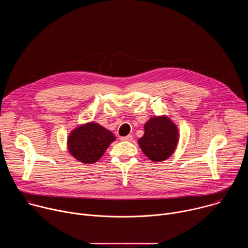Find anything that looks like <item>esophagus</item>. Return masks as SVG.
I'll return each mask as SVG.
<instances>
[{"instance_id":"34e87169","label":"esophagus","mask_w":248,"mask_h":248,"mask_svg":"<svg viewBox=\"0 0 248 248\" xmlns=\"http://www.w3.org/2000/svg\"><path fill=\"white\" fill-rule=\"evenodd\" d=\"M133 139L132 135H126V136H122L121 137V140L123 141H131Z\"/></svg>"}]
</instances>
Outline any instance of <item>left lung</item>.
Returning <instances> with one entry per match:
<instances>
[{
	"label": "left lung",
	"instance_id": "8db88e82",
	"mask_svg": "<svg viewBox=\"0 0 248 248\" xmlns=\"http://www.w3.org/2000/svg\"><path fill=\"white\" fill-rule=\"evenodd\" d=\"M179 138L178 126L168 116H156L145 123L138 145L152 162H163L173 154Z\"/></svg>",
	"mask_w": 248,
	"mask_h": 248
}]
</instances>
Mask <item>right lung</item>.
<instances>
[{
    "instance_id": "right-lung-1",
    "label": "right lung",
    "mask_w": 248,
    "mask_h": 248,
    "mask_svg": "<svg viewBox=\"0 0 248 248\" xmlns=\"http://www.w3.org/2000/svg\"><path fill=\"white\" fill-rule=\"evenodd\" d=\"M115 140L116 136L112 131L95 122H89L72 130L66 145L75 159L83 164H94Z\"/></svg>"
}]
</instances>
